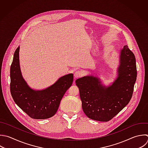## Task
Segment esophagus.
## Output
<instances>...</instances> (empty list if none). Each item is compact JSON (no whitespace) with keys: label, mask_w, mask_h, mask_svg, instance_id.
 Here are the masks:
<instances>
[{"label":"esophagus","mask_w":148,"mask_h":148,"mask_svg":"<svg viewBox=\"0 0 148 148\" xmlns=\"http://www.w3.org/2000/svg\"><path fill=\"white\" fill-rule=\"evenodd\" d=\"M83 75V73L81 71H76L75 73H74V76L75 78H77V77H82Z\"/></svg>","instance_id":"34e87169"}]
</instances>
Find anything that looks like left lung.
<instances>
[{"instance_id":"obj_1","label":"left lung","mask_w":148,"mask_h":148,"mask_svg":"<svg viewBox=\"0 0 148 148\" xmlns=\"http://www.w3.org/2000/svg\"><path fill=\"white\" fill-rule=\"evenodd\" d=\"M119 76L109 87L100 84L98 78L84 76L76 80L79 87L82 108L90 119L108 121L130 102L137 76L134 53L125 45L120 53Z\"/></svg>"}]
</instances>
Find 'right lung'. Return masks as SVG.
<instances>
[{"instance_id": "obj_1", "label": "right lung", "mask_w": 148, "mask_h": 148, "mask_svg": "<svg viewBox=\"0 0 148 148\" xmlns=\"http://www.w3.org/2000/svg\"><path fill=\"white\" fill-rule=\"evenodd\" d=\"M18 47L14 52L10 67V92L16 104L30 117L46 119L53 116L61 101L71 86L73 75L70 73L60 77L54 84L41 91L28 87L22 77L19 63Z\"/></svg>"}]
</instances>
